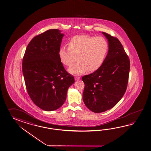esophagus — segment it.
Listing matches in <instances>:
<instances>
[{
    "instance_id": "1",
    "label": "esophagus",
    "mask_w": 151,
    "mask_h": 151,
    "mask_svg": "<svg viewBox=\"0 0 151 151\" xmlns=\"http://www.w3.org/2000/svg\"><path fill=\"white\" fill-rule=\"evenodd\" d=\"M75 79L76 81L80 79V77H78V76H76V77H75Z\"/></svg>"
}]
</instances>
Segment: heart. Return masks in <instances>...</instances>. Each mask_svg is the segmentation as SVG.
I'll use <instances>...</instances> for the list:
<instances>
[{
  "instance_id": "1",
  "label": "heart",
  "mask_w": 151,
  "mask_h": 151,
  "mask_svg": "<svg viewBox=\"0 0 151 151\" xmlns=\"http://www.w3.org/2000/svg\"><path fill=\"white\" fill-rule=\"evenodd\" d=\"M107 41L102 37L77 35L71 37L68 47L62 46L59 50V58L62 63L70 66L68 71L74 75H81L86 69L94 71L100 68L108 54Z\"/></svg>"
}]
</instances>
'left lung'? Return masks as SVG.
<instances>
[{
	"label": "left lung",
	"mask_w": 151,
	"mask_h": 151,
	"mask_svg": "<svg viewBox=\"0 0 151 151\" xmlns=\"http://www.w3.org/2000/svg\"><path fill=\"white\" fill-rule=\"evenodd\" d=\"M108 39L109 50L102 66L82 78L85 86L84 103L90 110L101 113L114 107L126 91L130 62L119 40L102 32Z\"/></svg>",
	"instance_id": "obj_1"
}]
</instances>
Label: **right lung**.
<instances>
[{"label":"right lung","mask_w":151,"mask_h":151,"mask_svg":"<svg viewBox=\"0 0 151 151\" xmlns=\"http://www.w3.org/2000/svg\"><path fill=\"white\" fill-rule=\"evenodd\" d=\"M64 34L52 29L32 39L22 60V73L32 101L47 111L60 108L74 77L65 71L59 58Z\"/></svg>","instance_id":"obj_1"}]
</instances>
